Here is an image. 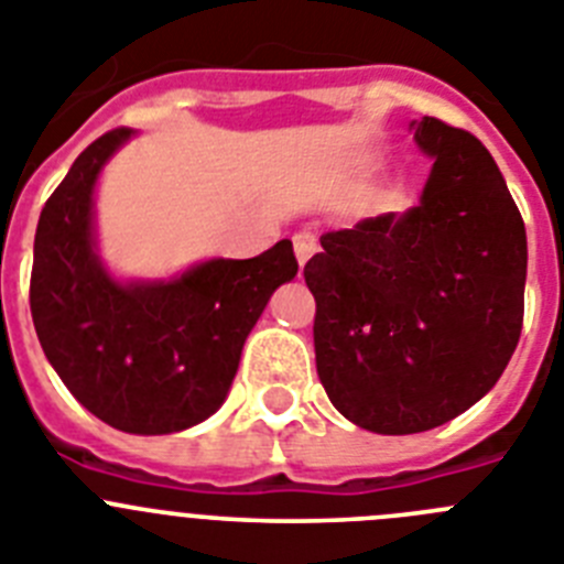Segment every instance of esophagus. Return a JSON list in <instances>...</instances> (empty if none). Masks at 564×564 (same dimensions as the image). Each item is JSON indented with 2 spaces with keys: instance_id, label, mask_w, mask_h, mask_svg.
Here are the masks:
<instances>
[{
  "instance_id": "1",
  "label": "esophagus",
  "mask_w": 564,
  "mask_h": 564,
  "mask_svg": "<svg viewBox=\"0 0 564 564\" xmlns=\"http://www.w3.org/2000/svg\"><path fill=\"white\" fill-rule=\"evenodd\" d=\"M293 251H296V259H299V265L305 268L307 259L316 253V237H313L311 231H302L293 237Z\"/></svg>"
}]
</instances>
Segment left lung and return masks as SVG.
<instances>
[{
	"instance_id": "obj_1",
	"label": "left lung",
	"mask_w": 564,
	"mask_h": 564,
	"mask_svg": "<svg viewBox=\"0 0 564 564\" xmlns=\"http://www.w3.org/2000/svg\"><path fill=\"white\" fill-rule=\"evenodd\" d=\"M432 158L417 206L322 234L305 265L318 381L378 435L435 430L475 406L517 350L528 242L475 134L412 121Z\"/></svg>"
}]
</instances>
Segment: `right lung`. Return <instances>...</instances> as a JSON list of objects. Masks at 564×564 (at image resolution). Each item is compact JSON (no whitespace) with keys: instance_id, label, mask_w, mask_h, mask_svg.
<instances>
[{"instance_id":"right-lung-1","label":"right lung","mask_w":564,"mask_h":564,"mask_svg":"<svg viewBox=\"0 0 564 564\" xmlns=\"http://www.w3.org/2000/svg\"><path fill=\"white\" fill-rule=\"evenodd\" d=\"M134 129L89 143L42 208L30 313L42 350L84 410L129 435L192 430L226 403L248 333L296 276L291 239L253 259L123 279L98 248L96 188Z\"/></svg>"}]
</instances>
